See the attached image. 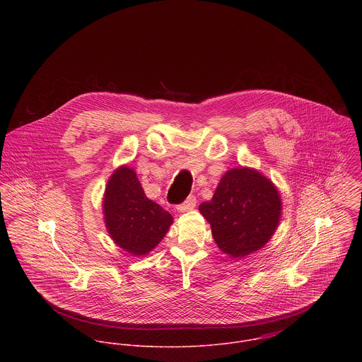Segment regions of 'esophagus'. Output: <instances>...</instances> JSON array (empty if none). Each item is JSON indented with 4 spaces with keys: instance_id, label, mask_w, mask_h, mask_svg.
<instances>
[{
    "instance_id": "obj_1",
    "label": "esophagus",
    "mask_w": 362,
    "mask_h": 362,
    "mask_svg": "<svg viewBox=\"0 0 362 362\" xmlns=\"http://www.w3.org/2000/svg\"><path fill=\"white\" fill-rule=\"evenodd\" d=\"M195 206H197V198H195V197H189L185 202H182L181 205H178V206H177V211L184 213V211L192 210Z\"/></svg>"
}]
</instances>
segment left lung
Instances as JSON below:
<instances>
[{"label": "left lung", "mask_w": 362, "mask_h": 362, "mask_svg": "<svg viewBox=\"0 0 362 362\" xmlns=\"http://www.w3.org/2000/svg\"><path fill=\"white\" fill-rule=\"evenodd\" d=\"M281 206L280 192L266 175L240 165L226 171L211 201L201 204L199 211L218 250L241 259L269 243L279 227Z\"/></svg>", "instance_id": "8db88e82"}]
</instances>
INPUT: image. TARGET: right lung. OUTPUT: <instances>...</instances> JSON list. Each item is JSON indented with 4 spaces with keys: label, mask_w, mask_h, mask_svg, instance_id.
I'll list each match as a JSON object with an SVG mask.
<instances>
[{
    "label": "right lung",
    "mask_w": 362,
    "mask_h": 362,
    "mask_svg": "<svg viewBox=\"0 0 362 362\" xmlns=\"http://www.w3.org/2000/svg\"><path fill=\"white\" fill-rule=\"evenodd\" d=\"M103 214L115 245L132 257L153 251L173 224V216L145 195L136 171L125 164L107 181Z\"/></svg>",
    "instance_id": "1"
}]
</instances>
